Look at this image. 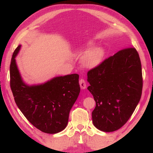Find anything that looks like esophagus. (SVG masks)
<instances>
[{
  "instance_id": "34e87169",
  "label": "esophagus",
  "mask_w": 153,
  "mask_h": 153,
  "mask_svg": "<svg viewBox=\"0 0 153 153\" xmlns=\"http://www.w3.org/2000/svg\"><path fill=\"white\" fill-rule=\"evenodd\" d=\"M79 85H80V87H81V88H82V89H86L87 84H86L85 81L83 79H81L79 80Z\"/></svg>"
}]
</instances>
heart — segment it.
Returning a JSON list of instances; mask_svg holds the SVG:
<instances>
[{"label":"heart","mask_w":153,"mask_h":153,"mask_svg":"<svg viewBox=\"0 0 153 153\" xmlns=\"http://www.w3.org/2000/svg\"><path fill=\"white\" fill-rule=\"evenodd\" d=\"M92 45V43H89L88 46L91 47ZM104 55H105V51L102 47H94L83 53L81 58V62L85 67L87 68H94L98 66L101 63Z\"/></svg>","instance_id":"heart-1"}]
</instances>
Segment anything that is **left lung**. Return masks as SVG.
Here are the masks:
<instances>
[{
  "mask_svg": "<svg viewBox=\"0 0 153 153\" xmlns=\"http://www.w3.org/2000/svg\"><path fill=\"white\" fill-rule=\"evenodd\" d=\"M87 87L96 106L93 125L112 132L125 124L140 100L143 78L140 58L134 47L118 51L87 72Z\"/></svg>",
  "mask_w": 153,
  "mask_h": 153,
  "instance_id": "8db88e82",
  "label": "left lung"
}]
</instances>
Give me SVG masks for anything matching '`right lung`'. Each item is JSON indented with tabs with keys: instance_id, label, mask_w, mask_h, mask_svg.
Listing matches in <instances>:
<instances>
[{
	"instance_id": "1",
	"label": "right lung",
	"mask_w": 153,
	"mask_h": 153,
	"mask_svg": "<svg viewBox=\"0 0 153 153\" xmlns=\"http://www.w3.org/2000/svg\"><path fill=\"white\" fill-rule=\"evenodd\" d=\"M21 45L12 54L10 75L14 100L23 114L35 128L54 134L66 128L70 111L80 92L77 74L54 77L40 85H28L22 80L15 58Z\"/></svg>"
}]
</instances>
